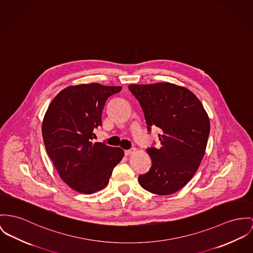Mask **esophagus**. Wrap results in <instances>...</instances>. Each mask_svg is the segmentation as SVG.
I'll return each mask as SVG.
<instances>
[{"label": "esophagus", "mask_w": 253, "mask_h": 253, "mask_svg": "<svg viewBox=\"0 0 253 253\" xmlns=\"http://www.w3.org/2000/svg\"><path fill=\"white\" fill-rule=\"evenodd\" d=\"M136 152V148H131L129 150H125V154L127 156L133 155Z\"/></svg>", "instance_id": "1"}]
</instances>
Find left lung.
<instances>
[{
  "mask_svg": "<svg viewBox=\"0 0 253 253\" xmlns=\"http://www.w3.org/2000/svg\"><path fill=\"white\" fill-rule=\"evenodd\" d=\"M143 111L147 129L159 127L161 147L146 150L152 166L138 176L139 185L155 195L174 194L195 175L205 154L210 120L201 102L186 87L170 83L130 84Z\"/></svg>",
  "mask_w": 253,
  "mask_h": 253,
  "instance_id": "obj_1",
  "label": "left lung"
}]
</instances>
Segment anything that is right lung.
I'll list each match as a JSON object with an SVG mask.
<instances>
[{"label": "right lung", "mask_w": 253, "mask_h": 253, "mask_svg": "<svg viewBox=\"0 0 253 253\" xmlns=\"http://www.w3.org/2000/svg\"><path fill=\"white\" fill-rule=\"evenodd\" d=\"M120 90L121 86L97 83L71 85L52 100L44 116L42 136L47 154L59 177L79 193L91 195L103 190L124 157L119 147L92 142L107 99Z\"/></svg>", "instance_id": "right-lung-1"}]
</instances>
